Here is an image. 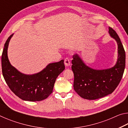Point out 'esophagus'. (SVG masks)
Masks as SVG:
<instances>
[{"instance_id":"34e87169","label":"esophagus","mask_w":128,"mask_h":128,"mask_svg":"<svg viewBox=\"0 0 128 128\" xmlns=\"http://www.w3.org/2000/svg\"><path fill=\"white\" fill-rule=\"evenodd\" d=\"M64 64L66 66H69L70 64V59H69L68 58H66L64 60Z\"/></svg>"}]
</instances>
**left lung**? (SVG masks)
Returning <instances> with one entry per match:
<instances>
[{
	"mask_svg": "<svg viewBox=\"0 0 128 128\" xmlns=\"http://www.w3.org/2000/svg\"><path fill=\"white\" fill-rule=\"evenodd\" d=\"M109 34L116 40L118 46V61L114 66L96 70L86 66L78 54L73 55V88L82 98L95 100L111 94L122 78L125 67V52L118 34L110 27Z\"/></svg>",
	"mask_w": 128,
	"mask_h": 128,
	"instance_id": "1",
	"label": "left lung"
}]
</instances>
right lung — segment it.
I'll list each match as a JSON object with an SVG mask.
<instances>
[{
  "mask_svg": "<svg viewBox=\"0 0 128 128\" xmlns=\"http://www.w3.org/2000/svg\"><path fill=\"white\" fill-rule=\"evenodd\" d=\"M13 35L6 40L2 55L4 78L12 92L22 100L30 102L44 100L52 92L56 78L65 69L64 60L49 64L36 74H23L10 64L8 58V47Z\"/></svg>",
  "mask_w": 128,
  "mask_h": 128,
  "instance_id": "1",
  "label": "right lung"
}]
</instances>
